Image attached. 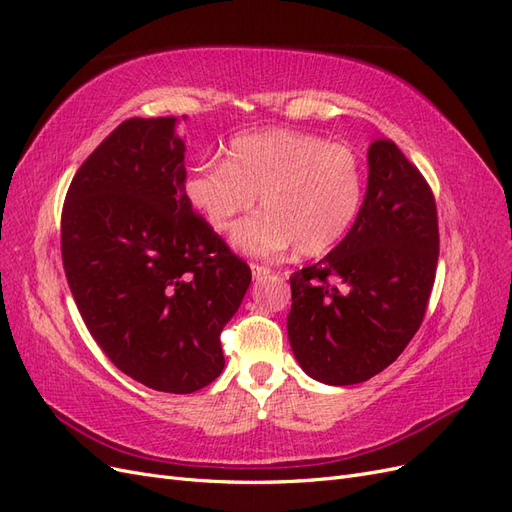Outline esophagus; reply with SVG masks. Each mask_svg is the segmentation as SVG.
<instances>
[{"instance_id": "esophagus-1", "label": "esophagus", "mask_w": 512, "mask_h": 512, "mask_svg": "<svg viewBox=\"0 0 512 512\" xmlns=\"http://www.w3.org/2000/svg\"><path fill=\"white\" fill-rule=\"evenodd\" d=\"M269 273H271V269L267 265H252L254 280H262V277H267Z\"/></svg>"}]
</instances>
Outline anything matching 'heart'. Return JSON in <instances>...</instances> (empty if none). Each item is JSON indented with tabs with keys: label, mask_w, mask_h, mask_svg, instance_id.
Masks as SVG:
<instances>
[{
	"label": "heart",
	"mask_w": 512,
	"mask_h": 512,
	"mask_svg": "<svg viewBox=\"0 0 512 512\" xmlns=\"http://www.w3.org/2000/svg\"><path fill=\"white\" fill-rule=\"evenodd\" d=\"M365 164L346 145L297 130L239 134L224 164L190 168L185 200L215 232H226L260 196V211L237 226L232 243L252 256L294 247L320 256L342 241L365 200Z\"/></svg>",
	"instance_id": "b5f03b06"
}]
</instances>
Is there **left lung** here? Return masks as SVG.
I'll use <instances>...</instances> for the list:
<instances>
[{"instance_id": "1", "label": "left lung", "mask_w": 512, "mask_h": 512, "mask_svg": "<svg viewBox=\"0 0 512 512\" xmlns=\"http://www.w3.org/2000/svg\"><path fill=\"white\" fill-rule=\"evenodd\" d=\"M359 218L318 265L292 273L288 339L318 382L380 374L421 327L436 280L440 235L429 183L389 138L367 151Z\"/></svg>"}]
</instances>
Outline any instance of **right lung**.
I'll list each match as a JSON object with an SVG mask.
<instances>
[{"label":"right lung","instance_id":"obj_1","mask_svg":"<svg viewBox=\"0 0 512 512\" xmlns=\"http://www.w3.org/2000/svg\"><path fill=\"white\" fill-rule=\"evenodd\" d=\"M175 123L126 119L76 170L61 211V260L115 367L149 389L194 393L222 374L220 333L252 271L185 200Z\"/></svg>","mask_w":512,"mask_h":512}]
</instances>
